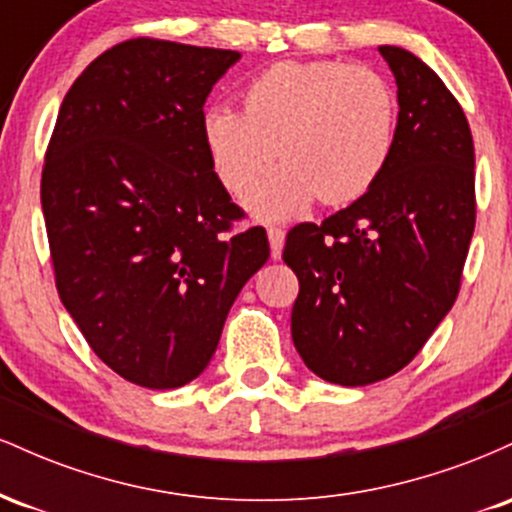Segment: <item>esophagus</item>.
Here are the masks:
<instances>
[{"mask_svg": "<svg viewBox=\"0 0 512 512\" xmlns=\"http://www.w3.org/2000/svg\"><path fill=\"white\" fill-rule=\"evenodd\" d=\"M267 236H269V245H272V257H274V260H279L281 248H284V238H286L284 228L269 226L267 228Z\"/></svg>", "mask_w": 512, "mask_h": 512, "instance_id": "obj_1", "label": "esophagus"}]
</instances>
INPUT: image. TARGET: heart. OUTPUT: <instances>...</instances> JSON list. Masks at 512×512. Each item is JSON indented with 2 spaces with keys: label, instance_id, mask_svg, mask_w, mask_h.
Listing matches in <instances>:
<instances>
[{
  "label": "heart",
  "instance_id": "obj_1",
  "mask_svg": "<svg viewBox=\"0 0 512 512\" xmlns=\"http://www.w3.org/2000/svg\"><path fill=\"white\" fill-rule=\"evenodd\" d=\"M240 108H209L202 137L216 178L245 197L284 158L255 199L267 219L301 214L317 197L339 207L368 195L397 142V93L366 64L279 62L240 91Z\"/></svg>",
  "mask_w": 512,
  "mask_h": 512
}]
</instances>
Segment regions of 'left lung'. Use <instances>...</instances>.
<instances>
[{"mask_svg":"<svg viewBox=\"0 0 512 512\" xmlns=\"http://www.w3.org/2000/svg\"><path fill=\"white\" fill-rule=\"evenodd\" d=\"M397 81V142L378 185L322 223L289 231L298 276L291 334L305 366L346 387L390 378L455 303L477 223L474 142L440 76L380 45Z\"/></svg>","mask_w":512,"mask_h":512,"instance_id":"left-lung-1","label":"left lung"}]
</instances>
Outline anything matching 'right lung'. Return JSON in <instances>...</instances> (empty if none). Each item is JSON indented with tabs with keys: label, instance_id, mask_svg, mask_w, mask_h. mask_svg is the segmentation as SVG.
I'll return each instance as SVG.
<instances>
[{
	"label": "right lung",
	"instance_id": "right-lung-1",
	"mask_svg": "<svg viewBox=\"0 0 512 512\" xmlns=\"http://www.w3.org/2000/svg\"><path fill=\"white\" fill-rule=\"evenodd\" d=\"M240 52L132 38L67 91L40 202L55 286L88 346L134 385L195 380L264 262L262 226L211 168L204 101Z\"/></svg>",
	"mask_w": 512,
	"mask_h": 512
}]
</instances>
